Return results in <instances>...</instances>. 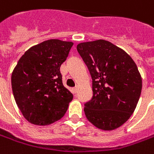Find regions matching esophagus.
Here are the masks:
<instances>
[{
	"instance_id": "obj_1",
	"label": "esophagus",
	"mask_w": 154,
	"mask_h": 154,
	"mask_svg": "<svg viewBox=\"0 0 154 154\" xmlns=\"http://www.w3.org/2000/svg\"><path fill=\"white\" fill-rule=\"evenodd\" d=\"M77 90H78V88L75 87L72 88V93L73 94H77Z\"/></svg>"
}]
</instances>
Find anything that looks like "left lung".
Here are the masks:
<instances>
[{
  "mask_svg": "<svg viewBox=\"0 0 154 154\" xmlns=\"http://www.w3.org/2000/svg\"><path fill=\"white\" fill-rule=\"evenodd\" d=\"M92 78L93 97L84 104L88 120L99 129L112 130L134 112L142 82L134 60L123 49L105 40L77 46Z\"/></svg>",
  "mask_w": 154,
  "mask_h": 154,
  "instance_id": "8db88e82",
  "label": "left lung"
}]
</instances>
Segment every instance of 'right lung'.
<instances>
[{
	"label": "right lung",
	"mask_w": 154,
	"mask_h": 154,
	"mask_svg": "<svg viewBox=\"0 0 154 154\" xmlns=\"http://www.w3.org/2000/svg\"><path fill=\"white\" fill-rule=\"evenodd\" d=\"M73 43L52 39L33 46L19 59L12 74L14 99L29 123L48 125L66 112L72 94L62 82L61 64Z\"/></svg>",
	"instance_id": "1"
}]
</instances>
